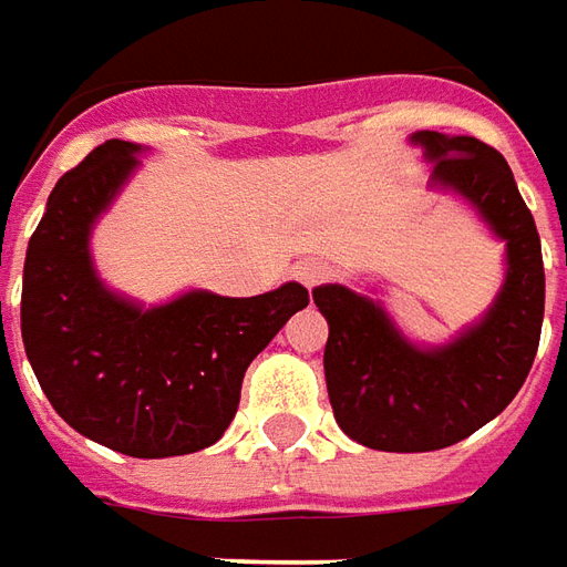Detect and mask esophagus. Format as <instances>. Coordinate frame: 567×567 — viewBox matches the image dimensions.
Masks as SVG:
<instances>
[{
  "label": "esophagus",
  "mask_w": 567,
  "mask_h": 567,
  "mask_svg": "<svg viewBox=\"0 0 567 567\" xmlns=\"http://www.w3.org/2000/svg\"><path fill=\"white\" fill-rule=\"evenodd\" d=\"M329 275H332V271H329V265L323 262V259H305V262L296 265V277H299V284H305L308 290L320 287Z\"/></svg>",
  "instance_id": "obj_1"
}]
</instances>
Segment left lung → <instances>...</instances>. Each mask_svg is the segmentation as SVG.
I'll use <instances>...</instances> for the list:
<instances>
[{
    "instance_id": "1",
    "label": "left lung",
    "mask_w": 567,
    "mask_h": 567,
    "mask_svg": "<svg viewBox=\"0 0 567 567\" xmlns=\"http://www.w3.org/2000/svg\"><path fill=\"white\" fill-rule=\"evenodd\" d=\"M409 143L433 164L431 188L464 200L504 240V284L485 315L443 344L409 339L367 292L317 287L336 421L379 452H436L497 419L528 379L544 323L540 238L504 155L476 136L440 131H415Z\"/></svg>"
}]
</instances>
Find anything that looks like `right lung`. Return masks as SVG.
Returning a JSON list of instances; mask_svg holds the SVG:
<instances>
[{
  "mask_svg": "<svg viewBox=\"0 0 567 567\" xmlns=\"http://www.w3.org/2000/svg\"><path fill=\"white\" fill-rule=\"evenodd\" d=\"M140 155V143L106 140L60 176L27 247L20 332L72 431L131 457L192 455L226 433L252 357L302 311L308 290L290 280L250 299L188 290L143 305L106 287L91 235Z\"/></svg>",
  "mask_w": 567,
  "mask_h": 567,
  "instance_id": "right-lung-1",
  "label": "right lung"
}]
</instances>
